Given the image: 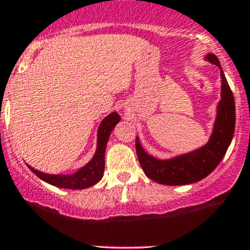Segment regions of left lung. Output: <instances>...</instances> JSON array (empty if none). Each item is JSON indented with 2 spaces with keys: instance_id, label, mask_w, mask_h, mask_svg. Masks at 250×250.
<instances>
[{
  "instance_id": "8db88e82",
  "label": "left lung",
  "mask_w": 250,
  "mask_h": 250,
  "mask_svg": "<svg viewBox=\"0 0 250 250\" xmlns=\"http://www.w3.org/2000/svg\"><path fill=\"white\" fill-rule=\"evenodd\" d=\"M205 60L220 68L222 77V99L216 106L213 132L207 144L187 154L161 160L147 154L136 136V154L141 167L147 178L159 184L187 185L204 179L222 161L233 139L235 129V104L233 92L225 79L218 57L213 54H208Z\"/></svg>"
}]
</instances>
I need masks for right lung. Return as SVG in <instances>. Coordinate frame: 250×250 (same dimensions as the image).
<instances>
[{"instance_id":"add662e5","label":"right lung","mask_w":250,"mask_h":250,"mask_svg":"<svg viewBox=\"0 0 250 250\" xmlns=\"http://www.w3.org/2000/svg\"><path fill=\"white\" fill-rule=\"evenodd\" d=\"M120 121V115L116 111L111 112L101 121L100 126L98 129V147L95 151L91 160L79 169L74 174H46L42 171L30 167V170L34 174H36L41 180L54 185L57 188H63V189H86L101 180L104 175V169H105V150L109 136L114 130L115 125Z\"/></svg>"}]
</instances>
